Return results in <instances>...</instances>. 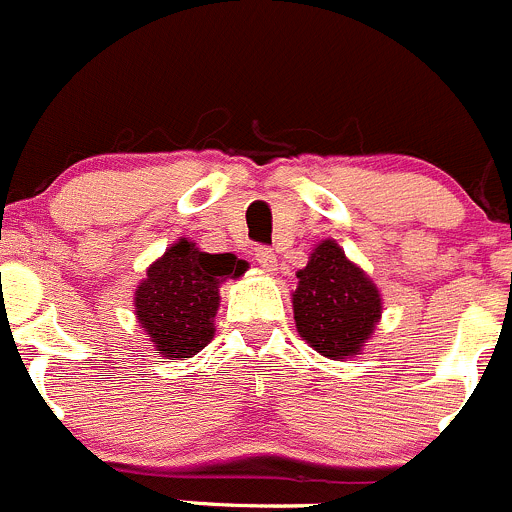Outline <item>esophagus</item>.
<instances>
[{
  "instance_id": "esophagus-1",
  "label": "esophagus",
  "mask_w": 512,
  "mask_h": 512,
  "mask_svg": "<svg viewBox=\"0 0 512 512\" xmlns=\"http://www.w3.org/2000/svg\"><path fill=\"white\" fill-rule=\"evenodd\" d=\"M256 263L266 273H276L278 271V258L271 249H256Z\"/></svg>"
}]
</instances>
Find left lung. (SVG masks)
I'll list each match as a JSON object with an SVG mask.
<instances>
[{
  "instance_id": "obj_1",
  "label": "left lung",
  "mask_w": 512,
  "mask_h": 512,
  "mask_svg": "<svg viewBox=\"0 0 512 512\" xmlns=\"http://www.w3.org/2000/svg\"><path fill=\"white\" fill-rule=\"evenodd\" d=\"M291 293L296 331L331 361L353 358L376 333L383 298L373 278L333 239L313 246Z\"/></svg>"
}]
</instances>
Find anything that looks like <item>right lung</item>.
<instances>
[{
    "mask_svg": "<svg viewBox=\"0 0 512 512\" xmlns=\"http://www.w3.org/2000/svg\"><path fill=\"white\" fill-rule=\"evenodd\" d=\"M249 263L234 254H206L181 236L146 268L134 291V316L154 351L169 361L194 358L214 338L221 283L241 278Z\"/></svg>",
    "mask_w": 512,
    "mask_h": 512,
    "instance_id": "1",
    "label": "right lung"
}]
</instances>
